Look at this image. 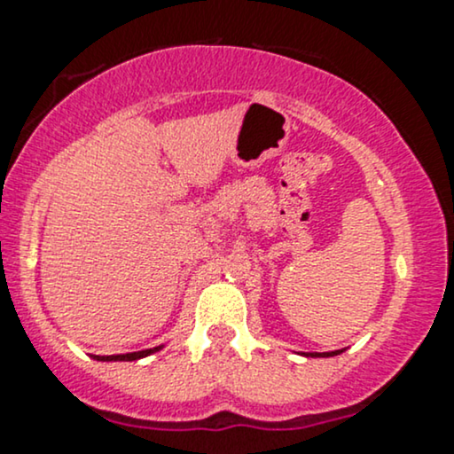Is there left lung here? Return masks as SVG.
<instances>
[{
  "mask_svg": "<svg viewBox=\"0 0 454 454\" xmlns=\"http://www.w3.org/2000/svg\"><path fill=\"white\" fill-rule=\"evenodd\" d=\"M345 348H340V351H327V353H300L304 355V357H334V355H340Z\"/></svg>",
  "mask_w": 454,
  "mask_h": 454,
  "instance_id": "1",
  "label": "left lung"
}]
</instances>
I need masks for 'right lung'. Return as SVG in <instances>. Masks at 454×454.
I'll return each instance as SVG.
<instances>
[{
    "label": "right lung",
    "mask_w": 454,
    "mask_h": 454,
    "mask_svg": "<svg viewBox=\"0 0 454 454\" xmlns=\"http://www.w3.org/2000/svg\"><path fill=\"white\" fill-rule=\"evenodd\" d=\"M160 347H154V348H144V351H135V353H122V355H92V359H97V362H137L141 357H147V355L160 351Z\"/></svg>",
    "instance_id": "1"
}]
</instances>
